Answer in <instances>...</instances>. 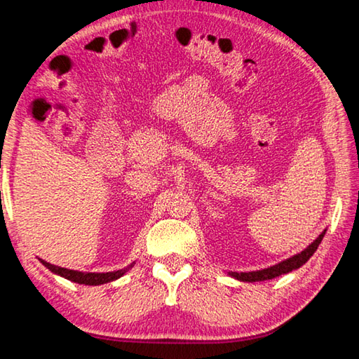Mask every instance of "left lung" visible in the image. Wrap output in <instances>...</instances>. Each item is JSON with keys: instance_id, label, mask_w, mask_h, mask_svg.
<instances>
[{"instance_id": "8db88e82", "label": "left lung", "mask_w": 359, "mask_h": 359, "mask_svg": "<svg viewBox=\"0 0 359 359\" xmlns=\"http://www.w3.org/2000/svg\"><path fill=\"white\" fill-rule=\"evenodd\" d=\"M324 233H326V230H324L320 236L316 238L315 241H313L309 248L304 249L302 252L300 254H295L292 255V257H289L286 260L280 262V264L273 265V266H269V269H264V270H257V271H241V273H236V271H231L230 275L233 278H236V280L240 281H248V283H255V281H265V280H273V278L276 276H281L284 275V273H289L292 270H297L302 266L306 260H309L313 254H315V251L318 249V246H320V243L323 241L324 238Z\"/></svg>"}]
</instances>
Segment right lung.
<instances>
[{
  "label": "right lung",
  "instance_id": "1",
  "mask_svg": "<svg viewBox=\"0 0 359 359\" xmlns=\"http://www.w3.org/2000/svg\"><path fill=\"white\" fill-rule=\"evenodd\" d=\"M41 260V259H39ZM41 264L44 266H48V269L55 273V275H60L67 278V280H70L73 283H78V284H89V286H99V284H105V283H110V281H115L118 278H121L124 273H126L130 266L124 270H116V271H108V273H84V271H76V270H68V269H62V266H55L53 264H49V262H44L41 260Z\"/></svg>",
  "mask_w": 359,
  "mask_h": 359
}]
</instances>
